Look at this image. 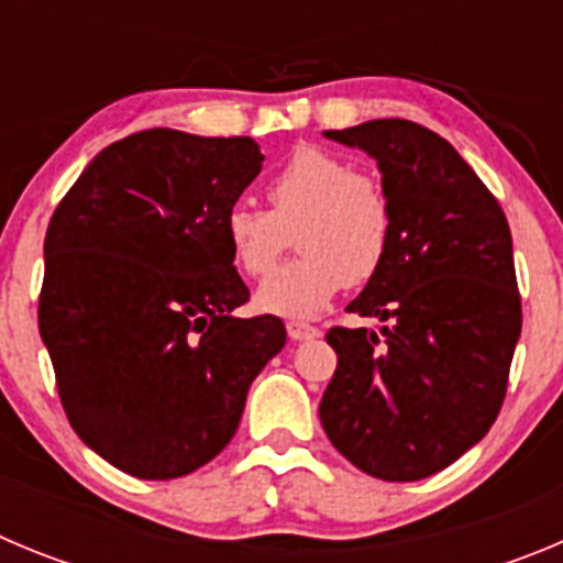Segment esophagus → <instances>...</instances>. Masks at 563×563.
<instances>
[{"instance_id": "1", "label": "esophagus", "mask_w": 563, "mask_h": 563, "mask_svg": "<svg viewBox=\"0 0 563 563\" xmlns=\"http://www.w3.org/2000/svg\"><path fill=\"white\" fill-rule=\"evenodd\" d=\"M286 330L294 341H308V339H319V335H322V330L313 328V324H308V322H299V319H291V322L286 324Z\"/></svg>"}]
</instances>
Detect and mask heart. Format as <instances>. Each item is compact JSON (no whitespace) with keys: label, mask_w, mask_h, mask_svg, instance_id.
Masks as SVG:
<instances>
[{"label":"heart","mask_w":563,"mask_h":563,"mask_svg":"<svg viewBox=\"0 0 563 563\" xmlns=\"http://www.w3.org/2000/svg\"><path fill=\"white\" fill-rule=\"evenodd\" d=\"M269 208L235 202L224 213V241L235 266L250 277L275 269L291 246L294 261L266 277L255 302L277 317L306 319L322 311L350 283L383 269L394 235L386 188L322 146H297L266 183Z\"/></svg>","instance_id":"1"}]
</instances>
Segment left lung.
<instances>
[{"mask_svg": "<svg viewBox=\"0 0 563 563\" xmlns=\"http://www.w3.org/2000/svg\"><path fill=\"white\" fill-rule=\"evenodd\" d=\"M324 135L375 157L394 235L383 269L346 306L383 328L330 330L339 364L319 419L366 475L422 481L475 448L506 400L522 333L511 230L433 130L375 119Z\"/></svg>", "mask_w": 563, "mask_h": 563, "instance_id": "8db88e82", "label": "left lung"}]
</instances>
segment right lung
<instances>
[{"instance_id": "1", "label": "right lung", "mask_w": 563, "mask_h": 563, "mask_svg": "<svg viewBox=\"0 0 563 563\" xmlns=\"http://www.w3.org/2000/svg\"><path fill=\"white\" fill-rule=\"evenodd\" d=\"M261 163L244 135L144 130L104 146L52 213L41 339L75 433L128 475L217 459L286 344L277 317L233 313L250 288L222 224Z\"/></svg>"}]
</instances>
